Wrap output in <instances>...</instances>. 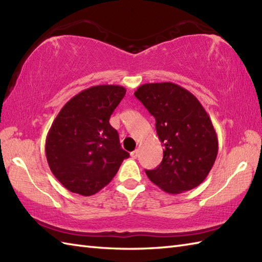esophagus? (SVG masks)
Instances as JSON below:
<instances>
[{"label":"esophagus","instance_id":"34e87169","mask_svg":"<svg viewBox=\"0 0 262 262\" xmlns=\"http://www.w3.org/2000/svg\"><path fill=\"white\" fill-rule=\"evenodd\" d=\"M138 154H140V151H138V149H135V151H133V152L130 153V157H132L133 159H137Z\"/></svg>","mask_w":262,"mask_h":262}]
</instances>
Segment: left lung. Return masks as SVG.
Here are the masks:
<instances>
[{
  "instance_id": "left-lung-1",
  "label": "left lung",
  "mask_w": 262,
  "mask_h": 262,
  "mask_svg": "<svg viewBox=\"0 0 262 262\" xmlns=\"http://www.w3.org/2000/svg\"><path fill=\"white\" fill-rule=\"evenodd\" d=\"M135 97L155 118L163 160L146 170L148 179L169 193L191 190L214 165L219 141L209 116L198 99L171 82L146 83Z\"/></svg>"
}]
</instances>
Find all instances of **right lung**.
I'll list each match as a JSON object with an SVG mask.
<instances>
[{"label": "right lung", "mask_w": 262, "mask_h": 262, "mask_svg": "<svg viewBox=\"0 0 262 262\" xmlns=\"http://www.w3.org/2000/svg\"><path fill=\"white\" fill-rule=\"evenodd\" d=\"M120 85H96L65 103L46 138V158L68 190L91 196L113 180L129 153L121 148L110 116L125 97Z\"/></svg>", "instance_id": "1"}]
</instances>
